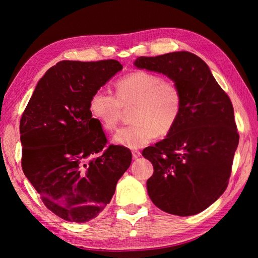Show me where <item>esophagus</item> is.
I'll list each match as a JSON object with an SVG mask.
<instances>
[{
  "label": "esophagus",
  "instance_id": "obj_1",
  "mask_svg": "<svg viewBox=\"0 0 258 258\" xmlns=\"http://www.w3.org/2000/svg\"><path fill=\"white\" fill-rule=\"evenodd\" d=\"M132 156H133L134 160H136V158H139L141 156V152L138 151V150H133L132 151Z\"/></svg>",
  "mask_w": 258,
  "mask_h": 258
}]
</instances>
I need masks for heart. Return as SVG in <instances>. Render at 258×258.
Wrapping results in <instances>:
<instances>
[{"label":"heart","mask_w":258,"mask_h":258,"mask_svg":"<svg viewBox=\"0 0 258 258\" xmlns=\"http://www.w3.org/2000/svg\"><path fill=\"white\" fill-rule=\"evenodd\" d=\"M133 108V125L114 135L116 145L140 149L157 138H165L177 125L183 111V92L172 80L146 71H134L115 84V96L103 90L93 93L89 111L106 132L117 127L124 111Z\"/></svg>","instance_id":"b5f03b06"}]
</instances>
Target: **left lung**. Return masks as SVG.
<instances>
[{"label":"left lung","mask_w":258,"mask_h":258,"mask_svg":"<svg viewBox=\"0 0 258 258\" xmlns=\"http://www.w3.org/2000/svg\"><path fill=\"white\" fill-rule=\"evenodd\" d=\"M135 67L165 74L183 92V111L166 139L142 152L154 167L147 193L162 211L195 215L224 191L239 135L234 108L201 57L189 52L136 58Z\"/></svg>","instance_id":"8db88e82"}]
</instances>
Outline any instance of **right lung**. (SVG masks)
Here are the masks:
<instances>
[{
    "mask_svg": "<svg viewBox=\"0 0 258 258\" xmlns=\"http://www.w3.org/2000/svg\"><path fill=\"white\" fill-rule=\"evenodd\" d=\"M116 59L62 61L38 81L20 120L22 168L48 210L71 223L111 202L132 153L107 139L89 111L93 93L122 70Z\"/></svg>",
    "mask_w": 258,
    "mask_h": 258,
    "instance_id": "1",
    "label": "right lung"
}]
</instances>
